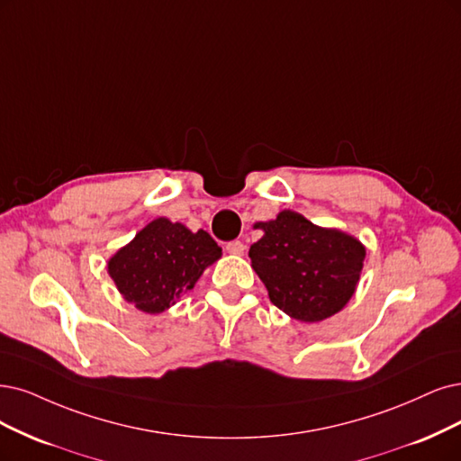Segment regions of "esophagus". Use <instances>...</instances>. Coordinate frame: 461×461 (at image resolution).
I'll return each instance as SVG.
<instances>
[{"mask_svg":"<svg viewBox=\"0 0 461 461\" xmlns=\"http://www.w3.org/2000/svg\"><path fill=\"white\" fill-rule=\"evenodd\" d=\"M226 250H228L230 254H243V252H245V245H243L241 241H230V243L226 245Z\"/></svg>","mask_w":461,"mask_h":461,"instance_id":"esophagus-1","label":"esophagus"}]
</instances>
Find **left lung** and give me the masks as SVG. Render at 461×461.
<instances>
[{"label": "left lung", "instance_id": "1", "mask_svg": "<svg viewBox=\"0 0 461 461\" xmlns=\"http://www.w3.org/2000/svg\"><path fill=\"white\" fill-rule=\"evenodd\" d=\"M254 230L264 235L250 245L252 269L281 312L300 322H319L346 308L366 257L357 237L321 228L291 209L257 221Z\"/></svg>", "mask_w": 461, "mask_h": 461}]
</instances>
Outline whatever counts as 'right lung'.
Segmentation results:
<instances>
[{
    "mask_svg": "<svg viewBox=\"0 0 461 461\" xmlns=\"http://www.w3.org/2000/svg\"><path fill=\"white\" fill-rule=\"evenodd\" d=\"M221 257L207 231H192L165 216L151 220L108 260L119 294L136 310L158 315L192 291L203 271Z\"/></svg>",
    "mask_w": 461,
    "mask_h": 461,
    "instance_id": "right-lung-1",
    "label": "right lung"
}]
</instances>
